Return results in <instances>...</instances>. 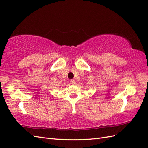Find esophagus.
Returning a JSON list of instances; mask_svg holds the SVG:
<instances>
[{"label":"esophagus","instance_id":"obj_1","mask_svg":"<svg viewBox=\"0 0 148 148\" xmlns=\"http://www.w3.org/2000/svg\"><path fill=\"white\" fill-rule=\"evenodd\" d=\"M70 82H71V83H72V84H75V83H76V81H75V79H71V80H70Z\"/></svg>","mask_w":148,"mask_h":148}]
</instances>
